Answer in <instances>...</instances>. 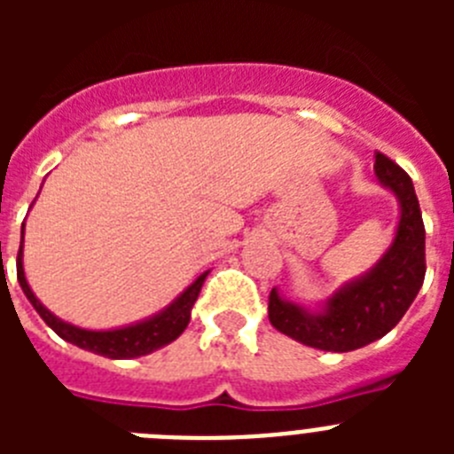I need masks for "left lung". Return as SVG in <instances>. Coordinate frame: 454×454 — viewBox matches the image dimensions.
Masks as SVG:
<instances>
[{
    "instance_id": "obj_1",
    "label": "left lung",
    "mask_w": 454,
    "mask_h": 454,
    "mask_svg": "<svg viewBox=\"0 0 454 454\" xmlns=\"http://www.w3.org/2000/svg\"><path fill=\"white\" fill-rule=\"evenodd\" d=\"M375 175L400 200V224L393 246L366 277L334 293L323 311L291 304L270 291L268 318L282 334L330 352L364 348L400 323L425 279V224L414 184L387 154L375 152Z\"/></svg>"
}]
</instances>
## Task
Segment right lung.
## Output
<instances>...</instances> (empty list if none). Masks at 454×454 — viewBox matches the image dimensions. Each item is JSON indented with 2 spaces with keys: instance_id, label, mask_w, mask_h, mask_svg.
Wrapping results in <instances>:
<instances>
[{
  "instance_id": "add662e5",
  "label": "right lung",
  "mask_w": 454,
  "mask_h": 454,
  "mask_svg": "<svg viewBox=\"0 0 454 454\" xmlns=\"http://www.w3.org/2000/svg\"><path fill=\"white\" fill-rule=\"evenodd\" d=\"M207 275L208 272L200 275L198 279H195V282H192L191 286H188L186 291L163 311V314L154 316V318L145 320V323L131 325V327H122V330L114 332H90L79 330L74 325L63 323L61 318H56L54 314H50V311L38 302V298L31 293L29 284L24 279L22 247H20L18 252V282L20 286H22L24 295L29 298V302L34 304V309L40 314V318L45 320L61 339L70 340V343H74V346L83 348V350L88 352L108 356V359H131V356L147 355V352L156 350V348L161 346H168L170 340L177 339V336L186 330L188 320H191V309L192 304H195V300H198L200 288H202Z\"/></svg>"
}]
</instances>
